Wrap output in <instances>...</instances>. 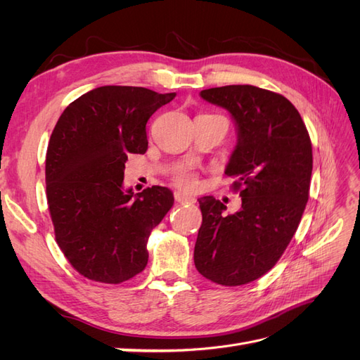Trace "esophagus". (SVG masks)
<instances>
[{
    "label": "esophagus",
    "instance_id": "1",
    "mask_svg": "<svg viewBox=\"0 0 360 360\" xmlns=\"http://www.w3.org/2000/svg\"><path fill=\"white\" fill-rule=\"evenodd\" d=\"M174 198H176L177 202H181V204H183V202H193V201H195V198L191 197V195L183 193V192H180V191L174 192Z\"/></svg>",
    "mask_w": 360,
    "mask_h": 360
}]
</instances>
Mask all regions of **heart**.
I'll list each match as a JSON object with an SVG mask.
<instances>
[{
    "label": "heart",
    "mask_w": 360,
    "mask_h": 360,
    "mask_svg": "<svg viewBox=\"0 0 360 360\" xmlns=\"http://www.w3.org/2000/svg\"><path fill=\"white\" fill-rule=\"evenodd\" d=\"M174 181H176V184L179 188L181 189H186V191H193L197 189L198 186V180H197V176L192 171H181L179 172L176 177H174Z\"/></svg>",
    "instance_id": "b5f03b06"
}]
</instances>
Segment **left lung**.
<instances>
[{"label":"left lung","mask_w":360,"mask_h":360,"mask_svg":"<svg viewBox=\"0 0 360 360\" xmlns=\"http://www.w3.org/2000/svg\"><path fill=\"white\" fill-rule=\"evenodd\" d=\"M237 127V144L225 174L234 177L242 209L226 214L213 197L200 198L202 224L195 267L225 287L252 282L274 267L296 233L309 198L311 138L299 111L282 94L254 85L202 90Z\"/></svg>","instance_id":"left-lung-1"}]
</instances>
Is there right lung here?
Returning a JSON list of instances; mask_svg holds the SVG:
<instances>
[{
    "label": "right lung",
    "instance_id": "1",
    "mask_svg": "<svg viewBox=\"0 0 360 360\" xmlns=\"http://www.w3.org/2000/svg\"><path fill=\"white\" fill-rule=\"evenodd\" d=\"M174 97L144 86H97L73 101L52 130L51 219L64 257L86 279L122 284L147 266L150 233L174 197L162 186L124 191V163L130 153H146L148 118Z\"/></svg>",
    "mask_w": 360,
    "mask_h": 360
}]
</instances>
